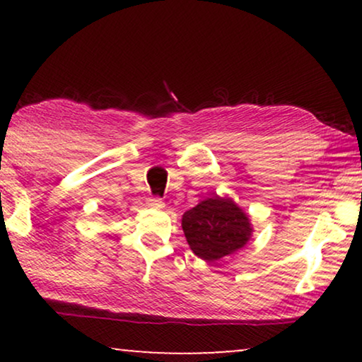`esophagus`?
<instances>
[{
	"instance_id": "esophagus-1",
	"label": "esophagus",
	"mask_w": 362,
	"mask_h": 362,
	"mask_svg": "<svg viewBox=\"0 0 362 362\" xmlns=\"http://www.w3.org/2000/svg\"><path fill=\"white\" fill-rule=\"evenodd\" d=\"M148 206L153 207V209H165V202L160 197H151L150 201H148Z\"/></svg>"
}]
</instances>
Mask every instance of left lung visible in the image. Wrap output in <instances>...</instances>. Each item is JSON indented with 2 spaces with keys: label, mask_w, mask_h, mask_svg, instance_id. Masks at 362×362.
Returning a JSON list of instances; mask_svg holds the SVG:
<instances>
[{
  "label": "left lung",
  "mask_w": 362,
  "mask_h": 362,
  "mask_svg": "<svg viewBox=\"0 0 362 362\" xmlns=\"http://www.w3.org/2000/svg\"><path fill=\"white\" fill-rule=\"evenodd\" d=\"M182 230L192 254L216 262L244 249L254 227L245 211L232 197L211 196L186 211Z\"/></svg>",
  "instance_id": "obj_1"
}]
</instances>
